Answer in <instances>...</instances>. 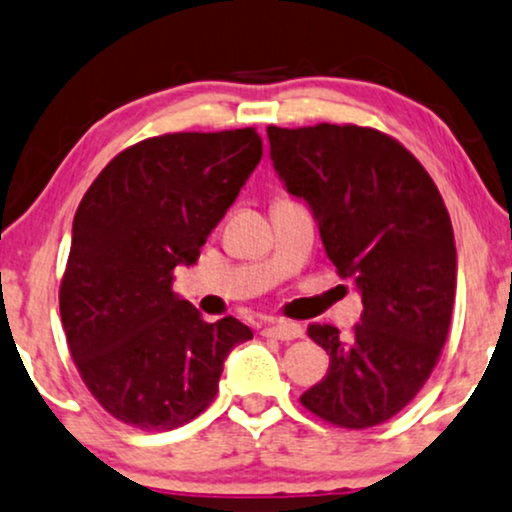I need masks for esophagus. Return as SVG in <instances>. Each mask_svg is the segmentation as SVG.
<instances>
[{
    "instance_id": "esophagus-1",
    "label": "esophagus",
    "mask_w": 512,
    "mask_h": 512,
    "mask_svg": "<svg viewBox=\"0 0 512 512\" xmlns=\"http://www.w3.org/2000/svg\"><path fill=\"white\" fill-rule=\"evenodd\" d=\"M263 334H266V337L282 339V342H292V339L304 337V327L289 323V320H273V323L263 330Z\"/></svg>"
}]
</instances>
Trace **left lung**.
<instances>
[{
    "label": "left lung",
    "instance_id": "8db88e82",
    "mask_svg": "<svg viewBox=\"0 0 512 512\" xmlns=\"http://www.w3.org/2000/svg\"><path fill=\"white\" fill-rule=\"evenodd\" d=\"M275 170L311 206L327 258L363 296L351 334L308 325L330 368L301 406L365 430L394 418L430 380L456 299V242L444 199L399 140L361 125H268Z\"/></svg>",
    "mask_w": 512,
    "mask_h": 512
}]
</instances>
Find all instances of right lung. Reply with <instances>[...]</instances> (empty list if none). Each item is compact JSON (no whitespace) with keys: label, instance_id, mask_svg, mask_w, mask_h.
Here are the masks:
<instances>
[{"label":"right lung","instance_id":"right-lung-1","mask_svg":"<svg viewBox=\"0 0 512 512\" xmlns=\"http://www.w3.org/2000/svg\"><path fill=\"white\" fill-rule=\"evenodd\" d=\"M263 156L256 128L168 132L113 156L82 197L61 277L68 351L111 418L175 430L216 399L225 356L251 339L173 294Z\"/></svg>","mask_w":512,"mask_h":512}]
</instances>
